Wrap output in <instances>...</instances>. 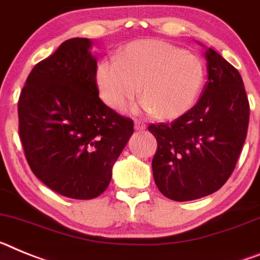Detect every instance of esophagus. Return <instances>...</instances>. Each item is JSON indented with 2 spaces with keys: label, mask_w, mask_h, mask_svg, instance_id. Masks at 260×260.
<instances>
[{
  "label": "esophagus",
  "mask_w": 260,
  "mask_h": 260,
  "mask_svg": "<svg viewBox=\"0 0 260 260\" xmlns=\"http://www.w3.org/2000/svg\"><path fill=\"white\" fill-rule=\"evenodd\" d=\"M145 128H146V125L143 123V121H140V120L135 121V129L136 131H144Z\"/></svg>",
  "instance_id": "esophagus-1"
}]
</instances>
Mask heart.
Listing matches in <instances>:
<instances>
[{
  "mask_svg": "<svg viewBox=\"0 0 260 260\" xmlns=\"http://www.w3.org/2000/svg\"><path fill=\"white\" fill-rule=\"evenodd\" d=\"M96 82L103 102L115 111L125 110L139 90L141 110L158 120H171L195 105L204 67L198 56L173 43L143 39L127 44L117 60L99 62Z\"/></svg>",
  "mask_w": 260,
  "mask_h": 260,
  "instance_id": "1",
  "label": "heart"
}]
</instances>
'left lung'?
Here are the masks:
<instances>
[{"mask_svg": "<svg viewBox=\"0 0 260 260\" xmlns=\"http://www.w3.org/2000/svg\"><path fill=\"white\" fill-rule=\"evenodd\" d=\"M208 82L196 105L171 123L150 124L157 139L152 161L158 189L175 202L211 195L236 168L247 135L249 99L241 74L212 48Z\"/></svg>", "mask_w": 260, "mask_h": 260, "instance_id": "1", "label": "left lung"}]
</instances>
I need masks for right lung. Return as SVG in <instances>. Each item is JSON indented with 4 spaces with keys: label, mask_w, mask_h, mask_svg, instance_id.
Wrapping results in <instances>:
<instances>
[{
    "label": "right lung",
    "mask_w": 260,
    "mask_h": 260,
    "mask_svg": "<svg viewBox=\"0 0 260 260\" xmlns=\"http://www.w3.org/2000/svg\"><path fill=\"white\" fill-rule=\"evenodd\" d=\"M91 42L73 38L38 62L18 101L19 137L31 170L55 192L89 200L110 184L133 121L106 106Z\"/></svg>",
    "instance_id": "add662e5"
}]
</instances>
